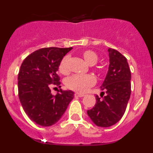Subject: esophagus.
I'll use <instances>...</instances> for the list:
<instances>
[{
  "label": "esophagus",
  "instance_id": "34e87169",
  "mask_svg": "<svg viewBox=\"0 0 153 153\" xmlns=\"http://www.w3.org/2000/svg\"><path fill=\"white\" fill-rule=\"evenodd\" d=\"M75 97H84V94H83V93H75Z\"/></svg>",
  "mask_w": 153,
  "mask_h": 153
}]
</instances>
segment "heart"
Listing matches in <instances>:
<instances>
[{
	"label": "heart",
	"instance_id": "heart-1",
	"mask_svg": "<svg viewBox=\"0 0 153 153\" xmlns=\"http://www.w3.org/2000/svg\"><path fill=\"white\" fill-rule=\"evenodd\" d=\"M86 62L89 64H94L98 60V56L92 51H86L83 53ZM69 56L67 55L62 59L59 66L61 74H67L69 72ZM95 78L90 74H74L66 79V85L68 88L79 93H84L95 83Z\"/></svg>",
	"mask_w": 153,
	"mask_h": 153
}]
</instances>
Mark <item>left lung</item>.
Listing matches in <instances>:
<instances>
[{
    "label": "left lung",
    "instance_id": "obj_1",
    "mask_svg": "<svg viewBox=\"0 0 153 153\" xmlns=\"http://www.w3.org/2000/svg\"><path fill=\"white\" fill-rule=\"evenodd\" d=\"M108 52L109 68L100 86L106 96L100 94L102 99L96 96L95 106L87 111L93 123L100 127L111 126L121 120L131 94V72L126 58L112 48Z\"/></svg>",
    "mask_w": 153,
    "mask_h": 153
}]
</instances>
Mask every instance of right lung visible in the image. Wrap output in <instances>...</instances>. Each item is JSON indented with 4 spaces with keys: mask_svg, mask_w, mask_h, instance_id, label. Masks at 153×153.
<instances>
[{
    "mask_svg": "<svg viewBox=\"0 0 153 153\" xmlns=\"http://www.w3.org/2000/svg\"><path fill=\"white\" fill-rule=\"evenodd\" d=\"M72 47H47L27 56L17 78L18 96L24 112L42 126L54 125L61 118L74 97L71 90L52 95L53 86H60L58 71L60 61Z\"/></svg>",
    "mask_w": 153,
    "mask_h": 153,
    "instance_id": "add662e5",
    "label": "right lung"
}]
</instances>
